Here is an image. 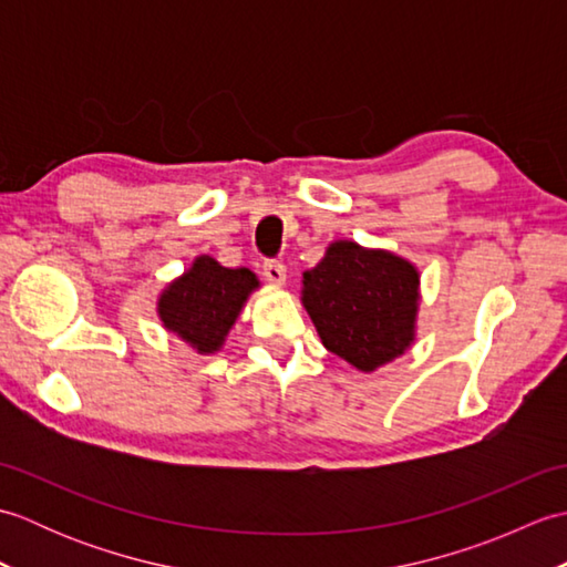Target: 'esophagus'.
<instances>
[{"label":"esophagus","instance_id":"1","mask_svg":"<svg viewBox=\"0 0 567 567\" xmlns=\"http://www.w3.org/2000/svg\"><path fill=\"white\" fill-rule=\"evenodd\" d=\"M262 275H265V280L272 282V285H285L287 268L280 260H265L262 262Z\"/></svg>","mask_w":567,"mask_h":567}]
</instances>
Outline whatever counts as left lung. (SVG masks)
<instances>
[{
	"mask_svg": "<svg viewBox=\"0 0 567 567\" xmlns=\"http://www.w3.org/2000/svg\"><path fill=\"white\" fill-rule=\"evenodd\" d=\"M302 285L321 343L353 368L372 372L414 343L419 270L394 252L333 240Z\"/></svg>",
	"mask_w": 567,
	"mask_h": 567,
	"instance_id": "1",
	"label": "left lung"
}]
</instances>
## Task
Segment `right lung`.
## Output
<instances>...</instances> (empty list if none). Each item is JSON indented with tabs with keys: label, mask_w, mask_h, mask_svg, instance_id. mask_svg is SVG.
<instances>
[{
	"label": "right lung",
	"mask_w": 567,
	"mask_h": 567,
	"mask_svg": "<svg viewBox=\"0 0 567 567\" xmlns=\"http://www.w3.org/2000/svg\"><path fill=\"white\" fill-rule=\"evenodd\" d=\"M258 287L248 268H224L212 256H199L161 292L158 317L197 353H216Z\"/></svg>",
	"instance_id": "add662e5"
}]
</instances>
